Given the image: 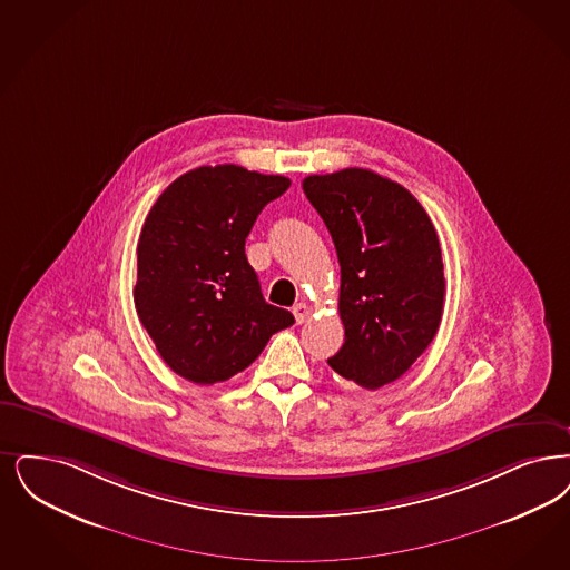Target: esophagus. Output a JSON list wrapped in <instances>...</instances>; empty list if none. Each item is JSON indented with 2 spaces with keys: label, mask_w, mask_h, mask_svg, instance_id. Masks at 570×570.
Returning a JSON list of instances; mask_svg holds the SVG:
<instances>
[{
  "label": "esophagus",
  "mask_w": 570,
  "mask_h": 570,
  "mask_svg": "<svg viewBox=\"0 0 570 570\" xmlns=\"http://www.w3.org/2000/svg\"><path fill=\"white\" fill-rule=\"evenodd\" d=\"M293 314H295L296 322H298V324H303L305 320L309 318L312 309H309V305H307V303H296Z\"/></svg>",
  "instance_id": "34e87169"
}]
</instances>
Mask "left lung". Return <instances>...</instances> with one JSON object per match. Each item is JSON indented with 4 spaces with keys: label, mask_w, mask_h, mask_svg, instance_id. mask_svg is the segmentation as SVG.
<instances>
[{
    "label": "left lung",
    "mask_w": 570,
    "mask_h": 570,
    "mask_svg": "<svg viewBox=\"0 0 570 570\" xmlns=\"http://www.w3.org/2000/svg\"><path fill=\"white\" fill-rule=\"evenodd\" d=\"M303 193L328 228L340 267L342 377L377 390L399 380L439 331L445 277L426 209L401 184L347 167L307 176Z\"/></svg>",
    "instance_id": "8db88e82"
}]
</instances>
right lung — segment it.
Instances as JSON below:
<instances>
[{
    "instance_id": "add662e5",
    "label": "right lung",
    "mask_w": 570,
    "mask_h": 570,
    "mask_svg": "<svg viewBox=\"0 0 570 570\" xmlns=\"http://www.w3.org/2000/svg\"><path fill=\"white\" fill-rule=\"evenodd\" d=\"M291 180L239 165L197 167L160 193L137 242V316L160 358L209 386L250 366L295 324L269 305L246 258L256 216Z\"/></svg>"
}]
</instances>
